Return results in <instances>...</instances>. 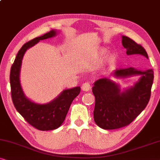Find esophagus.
Returning <instances> with one entry per match:
<instances>
[{"label":"esophagus","instance_id":"1","mask_svg":"<svg viewBox=\"0 0 160 160\" xmlns=\"http://www.w3.org/2000/svg\"><path fill=\"white\" fill-rule=\"evenodd\" d=\"M82 90L83 91L88 92L91 90V85H90L89 82H84L82 85Z\"/></svg>","mask_w":160,"mask_h":160}]
</instances>
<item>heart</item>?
I'll return each instance as SVG.
<instances>
[{
	"instance_id": "1",
	"label": "heart",
	"mask_w": 160,
	"mask_h": 160,
	"mask_svg": "<svg viewBox=\"0 0 160 160\" xmlns=\"http://www.w3.org/2000/svg\"><path fill=\"white\" fill-rule=\"evenodd\" d=\"M107 53H108V50L105 48H102L99 50V54L101 57H104L107 54ZM117 59H118V57H117L116 54L110 55L109 58H108V64H109V65H110V66H111V65H113L114 63L116 62Z\"/></svg>"
}]
</instances>
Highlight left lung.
Listing matches in <instances>:
<instances>
[{"label": "left lung", "mask_w": 160, "mask_h": 160, "mask_svg": "<svg viewBox=\"0 0 160 160\" xmlns=\"http://www.w3.org/2000/svg\"><path fill=\"white\" fill-rule=\"evenodd\" d=\"M122 44L127 55H137L143 59L148 58L147 51L141 45L127 36H122ZM140 75L139 80L131 87L121 91L115 82L101 78L92 88L95 96L93 118L96 124L104 130L118 129L129 125L148 104L154 80L152 69L139 70L133 67L117 69L113 76L127 78Z\"/></svg>", "instance_id": "1"}]
</instances>
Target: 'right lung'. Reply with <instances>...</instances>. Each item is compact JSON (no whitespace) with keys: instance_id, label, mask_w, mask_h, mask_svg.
Segmentation results:
<instances>
[{"instance_id":"right-lung-1","label":"right lung","mask_w":160,"mask_h":160,"mask_svg":"<svg viewBox=\"0 0 160 160\" xmlns=\"http://www.w3.org/2000/svg\"><path fill=\"white\" fill-rule=\"evenodd\" d=\"M57 34V31L52 30L24 44L18 52L11 69V93L13 105L29 124L40 130H55L59 127L65 120L72 102L80 92L79 86L64 90L51 102L41 104L29 99L22 90L19 77L22 58L26 51L40 40L53 38Z\"/></svg>"}]
</instances>
